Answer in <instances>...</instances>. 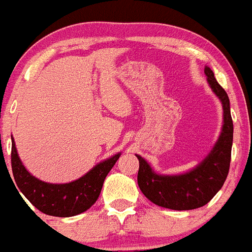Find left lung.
Listing matches in <instances>:
<instances>
[{"label": "left lung", "instance_id": "left-lung-1", "mask_svg": "<svg viewBox=\"0 0 252 252\" xmlns=\"http://www.w3.org/2000/svg\"><path fill=\"white\" fill-rule=\"evenodd\" d=\"M208 83L223 106V128L217 143L206 158L185 174L161 175L152 170L149 162L139 155L138 186L150 201L172 210H192L201 208L223 187L229 172L230 152L233 142V122L229 98L218 83L210 67H205Z\"/></svg>", "mask_w": 252, "mask_h": 252}]
</instances>
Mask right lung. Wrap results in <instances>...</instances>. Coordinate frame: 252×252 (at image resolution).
Here are the masks:
<instances>
[{"instance_id": "right-lung-1", "label": "right lung", "mask_w": 252, "mask_h": 252, "mask_svg": "<svg viewBox=\"0 0 252 252\" xmlns=\"http://www.w3.org/2000/svg\"><path fill=\"white\" fill-rule=\"evenodd\" d=\"M119 156L120 154H116L103 160L77 181L54 185L39 181L25 169L12 139L11 168L18 188L37 210L52 217L66 218L88 210L97 201L103 181Z\"/></svg>"}]
</instances>
